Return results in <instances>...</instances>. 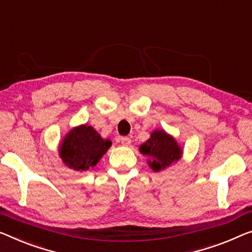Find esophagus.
Returning a JSON list of instances; mask_svg holds the SVG:
<instances>
[{"label": "esophagus", "mask_w": 252, "mask_h": 252, "mask_svg": "<svg viewBox=\"0 0 252 252\" xmlns=\"http://www.w3.org/2000/svg\"><path fill=\"white\" fill-rule=\"evenodd\" d=\"M120 140H121V144L123 146H129L131 144V139L129 137H121Z\"/></svg>", "instance_id": "obj_1"}]
</instances>
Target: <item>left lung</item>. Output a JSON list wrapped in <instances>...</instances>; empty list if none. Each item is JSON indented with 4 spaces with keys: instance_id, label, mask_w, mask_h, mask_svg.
Segmentation results:
<instances>
[{
    "instance_id": "left-lung-1",
    "label": "left lung",
    "mask_w": 252,
    "mask_h": 252,
    "mask_svg": "<svg viewBox=\"0 0 252 252\" xmlns=\"http://www.w3.org/2000/svg\"><path fill=\"white\" fill-rule=\"evenodd\" d=\"M139 150L150 157L148 165L155 172L170 167L182 156V148L175 139L164 130H154L150 138L139 147Z\"/></svg>"
}]
</instances>
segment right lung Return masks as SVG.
I'll use <instances>...</instances> for the list:
<instances>
[{"instance_id": "1", "label": "right lung", "mask_w": 252, "mask_h": 252, "mask_svg": "<svg viewBox=\"0 0 252 252\" xmlns=\"http://www.w3.org/2000/svg\"><path fill=\"white\" fill-rule=\"evenodd\" d=\"M111 145L110 139H103L93 126L82 125L63 138L59 154L67 167L82 172L95 166Z\"/></svg>"}]
</instances>
